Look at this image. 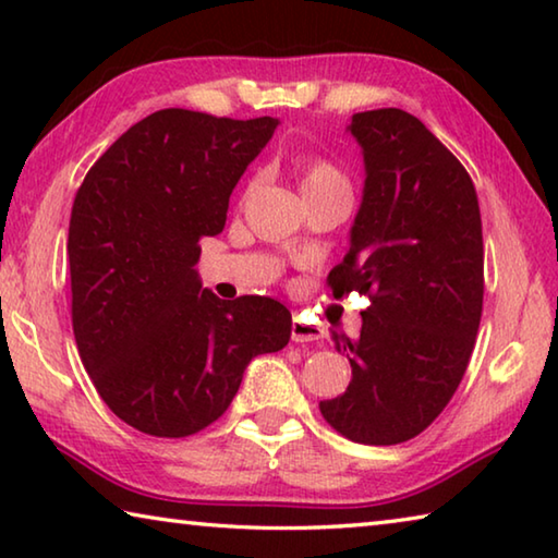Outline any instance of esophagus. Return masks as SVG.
<instances>
[{"label": "esophagus", "mask_w": 558, "mask_h": 558, "mask_svg": "<svg viewBox=\"0 0 558 558\" xmlns=\"http://www.w3.org/2000/svg\"><path fill=\"white\" fill-rule=\"evenodd\" d=\"M325 335V329L315 325V323H305L302 317H292V325H290V337L292 342L298 344H307V342H319Z\"/></svg>", "instance_id": "obj_1"}]
</instances>
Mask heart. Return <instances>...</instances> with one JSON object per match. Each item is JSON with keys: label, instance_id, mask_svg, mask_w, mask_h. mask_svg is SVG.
Masks as SVG:
<instances>
[{"label": "heart", "instance_id": "obj_1", "mask_svg": "<svg viewBox=\"0 0 558 558\" xmlns=\"http://www.w3.org/2000/svg\"><path fill=\"white\" fill-rule=\"evenodd\" d=\"M300 192L302 196H315L327 192H349V179L342 169L317 155H302L298 159Z\"/></svg>", "mask_w": 558, "mask_h": 558}]
</instances>
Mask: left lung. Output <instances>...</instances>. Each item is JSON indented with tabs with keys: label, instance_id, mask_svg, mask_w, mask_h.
<instances>
[{
	"label": "left lung",
	"instance_id": "obj_1",
	"mask_svg": "<svg viewBox=\"0 0 558 558\" xmlns=\"http://www.w3.org/2000/svg\"><path fill=\"white\" fill-rule=\"evenodd\" d=\"M347 132L362 147L364 192L329 286L372 305L356 339L332 332L352 381L319 411L349 440L396 446L438 418L468 369L483 315V221L465 167L411 112H356Z\"/></svg>",
	"mask_w": 558,
	"mask_h": 558
}]
</instances>
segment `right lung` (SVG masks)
Instances as JSON below:
<instances>
[{"instance_id": "obj_1", "label": "right lung", "mask_w": 558, "mask_h": 558, "mask_svg": "<svg viewBox=\"0 0 558 558\" xmlns=\"http://www.w3.org/2000/svg\"><path fill=\"white\" fill-rule=\"evenodd\" d=\"M278 128L157 110L83 179L69 226L73 335L100 399L128 426L184 438L229 409L253 356L290 339L278 300H219L202 286V235Z\"/></svg>"}]
</instances>
